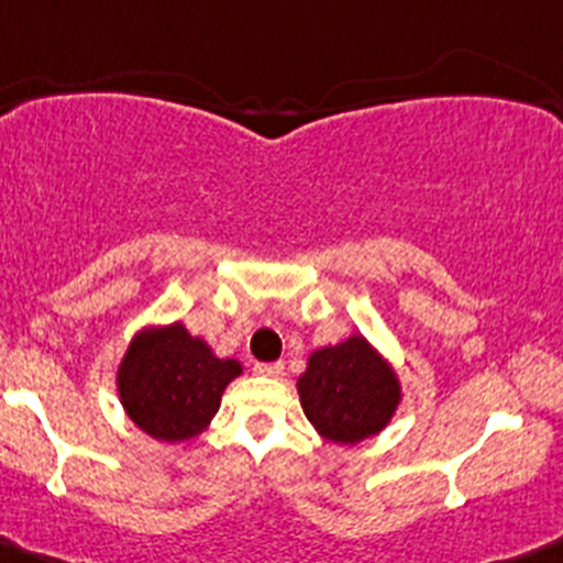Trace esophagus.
<instances>
[{"label":"esophagus","mask_w":563,"mask_h":563,"mask_svg":"<svg viewBox=\"0 0 563 563\" xmlns=\"http://www.w3.org/2000/svg\"><path fill=\"white\" fill-rule=\"evenodd\" d=\"M254 374L279 379V376H284V363H254Z\"/></svg>","instance_id":"obj_1"}]
</instances>
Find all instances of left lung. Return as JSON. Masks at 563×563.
<instances>
[{"mask_svg": "<svg viewBox=\"0 0 563 563\" xmlns=\"http://www.w3.org/2000/svg\"><path fill=\"white\" fill-rule=\"evenodd\" d=\"M295 387L314 431L344 448L385 431L404 398L393 363L363 333L311 352Z\"/></svg>", "mask_w": 563, "mask_h": 563, "instance_id": "1", "label": "left lung"}]
</instances>
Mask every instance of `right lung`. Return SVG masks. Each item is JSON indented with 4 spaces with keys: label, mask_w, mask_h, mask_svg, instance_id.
<instances>
[{
    "label": "right lung",
    "mask_w": 563,
    "mask_h": 563,
    "mask_svg": "<svg viewBox=\"0 0 563 563\" xmlns=\"http://www.w3.org/2000/svg\"><path fill=\"white\" fill-rule=\"evenodd\" d=\"M241 374V361L219 357L181 320L146 324L121 355L115 393L146 437L178 444L211 426L224 387Z\"/></svg>",
    "instance_id": "right-lung-1"
}]
</instances>
